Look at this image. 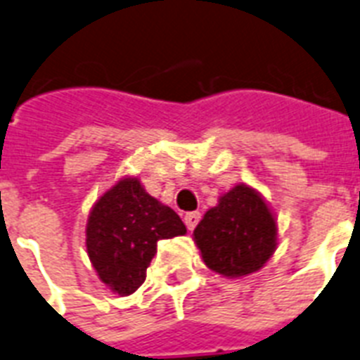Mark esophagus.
<instances>
[{"mask_svg": "<svg viewBox=\"0 0 360 360\" xmlns=\"http://www.w3.org/2000/svg\"><path fill=\"white\" fill-rule=\"evenodd\" d=\"M201 214L195 210V212H186L185 214V226L188 227V231L194 229L195 226H198V221H200Z\"/></svg>", "mask_w": 360, "mask_h": 360, "instance_id": "esophagus-1", "label": "esophagus"}]
</instances>
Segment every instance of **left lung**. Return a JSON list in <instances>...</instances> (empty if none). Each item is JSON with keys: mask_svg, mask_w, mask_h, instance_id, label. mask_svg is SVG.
Instances as JSON below:
<instances>
[{"mask_svg": "<svg viewBox=\"0 0 360 360\" xmlns=\"http://www.w3.org/2000/svg\"><path fill=\"white\" fill-rule=\"evenodd\" d=\"M194 242L212 271L226 277L250 276L276 251V218L259 192L236 185L207 210L194 229Z\"/></svg>", "mask_w": 360, "mask_h": 360, "instance_id": "left-lung-1", "label": "left lung"}]
</instances>
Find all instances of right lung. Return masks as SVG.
<instances>
[{"label": "right lung", "mask_w": 360, "mask_h": 360, "mask_svg": "<svg viewBox=\"0 0 360 360\" xmlns=\"http://www.w3.org/2000/svg\"><path fill=\"white\" fill-rule=\"evenodd\" d=\"M185 233L174 209L151 198L136 177H124L90 210L86 251L99 279L129 296L146 281L157 242Z\"/></svg>", "instance_id": "add662e5"}]
</instances>
